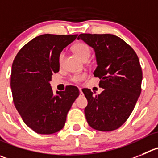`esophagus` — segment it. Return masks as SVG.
<instances>
[{
	"label": "esophagus",
	"mask_w": 158,
	"mask_h": 158,
	"mask_svg": "<svg viewBox=\"0 0 158 158\" xmlns=\"http://www.w3.org/2000/svg\"><path fill=\"white\" fill-rule=\"evenodd\" d=\"M79 93H80V95H82V89H80V88H79Z\"/></svg>",
	"instance_id": "esophagus-1"
}]
</instances>
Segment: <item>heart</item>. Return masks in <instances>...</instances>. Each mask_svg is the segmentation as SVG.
<instances>
[{"label":"heart","instance_id":"1","mask_svg":"<svg viewBox=\"0 0 158 158\" xmlns=\"http://www.w3.org/2000/svg\"><path fill=\"white\" fill-rule=\"evenodd\" d=\"M72 50H73V51L76 53V55L84 61H87L91 54V51H90V48H89V46H88L87 44H84V43H82V42L76 43V44L72 47ZM64 57V52H61V54H59V57H58L59 64H62ZM85 78H86V76H85L84 74L76 75V76H72V81L78 83V82H82Z\"/></svg>","mask_w":158,"mask_h":158}]
</instances>
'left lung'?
<instances>
[{
	"label": "left lung",
	"mask_w": 158,
	"mask_h": 158,
	"mask_svg": "<svg viewBox=\"0 0 158 158\" xmlns=\"http://www.w3.org/2000/svg\"><path fill=\"white\" fill-rule=\"evenodd\" d=\"M82 40L95 51L100 78L99 95L83 89L88 104L84 112L90 127L109 132L118 129L131 114L141 93L143 72L138 56L122 39L112 34L82 33Z\"/></svg>",
	"instance_id": "obj_1"
}]
</instances>
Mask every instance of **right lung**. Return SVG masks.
I'll use <instances>...</instances> for the list:
<instances>
[{
    "label": "right lung",
    "instance_id": "obj_1",
    "mask_svg": "<svg viewBox=\"0 0 158 158\" xmlns=\"http://www.w3.org/2000/svg\"><path fill=\"white\" fill-rule=\"evenodd\" d=\"M77 36L40 35L15 57L11 74L13 102L23 122L36 133L48 135L61 130L79 95L74 86L54 95L50 84L51 76L59 72V54Z\"/></svg>",
    "mask_w": 158,
    "mask_h": 158
}]
</instances>
